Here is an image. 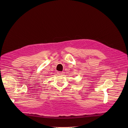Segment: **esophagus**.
I'll return each instance as SVG.
<instances>
[{
  "label": "esophagus",
  "instance_id": "obj_1",
  "mask_svg": "<svg viewBox=\"0 0 128 128\" xmlns=\"http://www.w3.org/2000/svg\"><path fill=\"white\" fill-rule=\"evenodd\" d=\"M58 74H59V75H61L62 74V72H58Z\"/></svg>",
  "mask_w": 128,
  "mask_h": 128
}]
</instances>
